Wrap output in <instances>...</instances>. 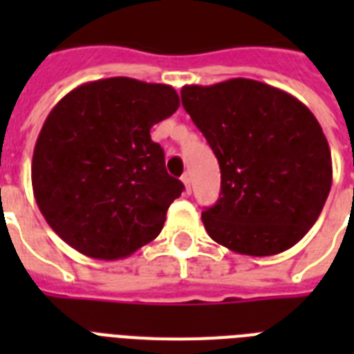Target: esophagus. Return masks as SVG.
I'll return each mask as SVG.
<instances>
[{
  "label": "esophagus",
  "instance_id": "1",
  "mask_svg": "<svg viewBox=\"0 0 354 354\" xmlns=\"http://www.w3.org/2000/svg\"><path fill=\"white\" fill-rule=\"evenodd\" d=\"M182 182H183V185H185V193L187 194H191V174H187V172H185V174H183L182 176Z\"/></svg>",
  "mask_w": 354,
  "mask_h": 354
}]
</instances>
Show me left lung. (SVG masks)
<instances>
[{
	"label": "left lung",
	"instance_id": "obj_1",
	"mask_svg": "<svg viewBox=\"0 0 354 354\" xmlns=\"http://www.w3.org/2000/svg\"><path fill=\"white\" fill-rule=\"evenodd\" d=\"M182 104L221 165L205 232L232 252L275 255L318 221L333 183L329 143L296 97L252 79L183 86Z\"/></svg>",
	"mask_w": 354,
	"mask_h": 354
}]
</instances>
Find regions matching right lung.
<instances>
[{
    "mask_svg": "<svg viewBox=\"0 0 354 354\" xmlns=\"http://www.w3.org/2000/svg\"><path fill=\"white\" fill-rule=\"evenodd\" d=\"M180 106L172 86L128 77L75 88L36 139L32 193L47 224L88 257L115 261L160 235L183 183L150 128Z\"/></svg>",
    "mask_w": 354,
    "mask_h": 354,
    "instance_id": "1",
    "label": "right lung"
}]
</instances>
